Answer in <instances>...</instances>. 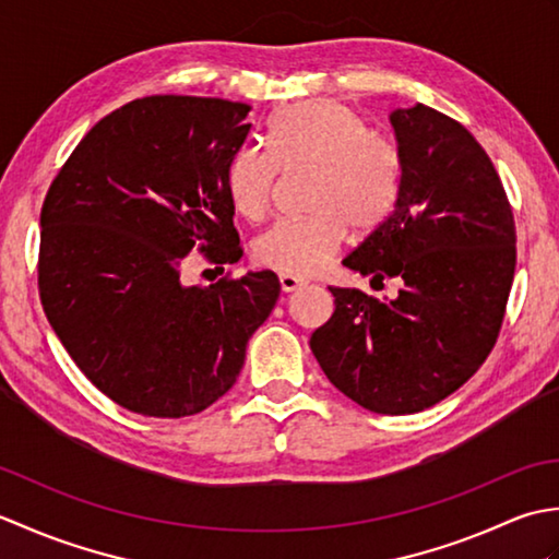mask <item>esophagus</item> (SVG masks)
I'll use <instances>...</instances> for the list:
<instances>
[{
  "instance_id": "1",
  "label": "esophagus",
  "mask_w": 559,
  "mask_h": 559,
  "mask_svg": "<svg viewBox=\"0 0 559 559\" xmlns=\"http://www.w3.org/2000/svg\"><path fill=\"white\" fill-rule=\"evenodd\" d=\"M305 286H307L305 281L295 278V276H288V273H281V290L283 293H295V290H300Z\"/></svg>"
}]
</instances>
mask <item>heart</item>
<instances>
[{
    "label": "heart",
    "mask_w": 559,
    "mask_h": 559,
    "mask_svg": "<svg viewBox=\"0 0 559 559\" xmlns=\"http://www.w3.org/2000/svg\"><path fill=\"white\" fill-rule=\"evenodd\" d=\"M281 170L314 168L307 218H283L259 235V264L288 276H314L355 233L382 225L401 197L403 160L394 141L370 132L365 117L334 100H302L269 124V151L247 144L225 170L233 209L249 221L264 218Z\"/></svg>",
    "instance_id": "1"
}]
</instances>
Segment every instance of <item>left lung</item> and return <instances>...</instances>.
<instances>
[{
    "label": "left lung",
    "instance_id": "obj_1",
    "mask_svg": "<svg viewBox=\"0 0 559 559\" xmlns=\"http://www.w3.org/2000/svg\"><path fill=\"white\" fill-rule=\"evenodd\" d=\"M403 160L391 216L343 266L401 278L394 300L329 288L336 310L310 348L358 406L406 415L468 382L500 334L516 266L512 206L466 127L418 103L389 115Z\"/></svg>",
    "mask_w": 559,
    "mask_h": 559
}]
</instances>
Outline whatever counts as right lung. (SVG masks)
<instances>
[{
  "label": "right lung",
  "mask_w": 559,
  "mask_h": 559,
  "mask_svg": "<svg viewBox=\"0 0 559 559\" xmlns=\"http://www.w3.org/2000/svg\"><path fill=\"white\" fill-rule=\"evenodd\" d=\"M247 103L151 96L91 129L40 213L47 322L79 370L122 408L185 418L228 391L281 295L273 271L189 286L182 264L242 257L225 170ZM223 271V269H221Z\"/></svg>",
  "instance_id": "add662e5"
}]
</instances>
